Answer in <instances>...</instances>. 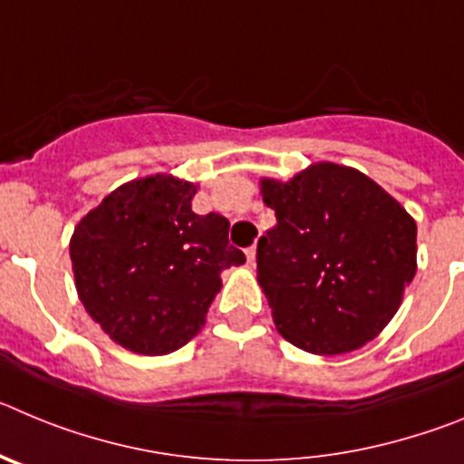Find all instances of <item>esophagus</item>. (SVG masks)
<instances>
[{"label": "esophagus", "mask_w": 464, "mask_h": 464, "mask_svg": "<svg viewBox=\"0 0 464 464\" xmlns=\"http://www.w3.org/2000/svg\"><path fill=\"white\" fill-rule=\"evenodd\" d=\"M256 256H257V246L253 244L251 248L246 251V257H248V265H253V262H256Z\"/></svg>", "instance_id": "esophagus-1"}]
</instances>
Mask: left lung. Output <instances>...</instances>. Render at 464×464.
<instances>
[{"label": "left lung", "instance_id": "obj_1", "mask_svg": "<svg viewBox=\"0 0 464 464\" xmlns=\"http://www.w3.org/2000/svg\"><path fill=\"white\" fill-rule=\"evenodd\" d=\"M260 188L276 225L257 241V283L281 337L315 355L372 342L416 274L411 216L370 176L334 162Z\"/></svg>", "mask_w": 464, "mask_h": 464}]
</instances>
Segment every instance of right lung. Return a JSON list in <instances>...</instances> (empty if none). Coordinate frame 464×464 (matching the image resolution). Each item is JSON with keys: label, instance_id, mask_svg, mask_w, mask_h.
<instances>
[{"label": "right lung", "instance_id": "1", "mask_svg": "<svg viewBox=\"0 0 464 464\" xmlns=\"http://www.w3.org/2000/svg\"><path fill=\"white\" fill-rule=\"evenodd\" d=\"M197 186L169 174L137 179L106 195L73 229L76 290L116 343L167 355L202 330L220 272L244 265L227 218L197 216Z\"/></svg>", "mask_w": 464, "mask_h": 464}]
</instances>
